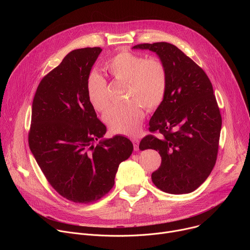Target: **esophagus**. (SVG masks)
Returning <instances> with one entry per match:
<instances>
[{
  "mask_svg": "<svg viewBox=\"0 0 250 250\" xmlns=\"http://www.w3.org/2000/svg\"><path fill=\"white\" fill-rule=\"evenodd\" d=\"M131 141H132V144H133V148H134V150H138L139 140H138L137 138H133V139H131Z\"/></svg>",
  "mask_w": 250,
  "mask_h": 250,
  "instance_id": "1",
  "label": "esophagus"
}]
</instances>
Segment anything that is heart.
Listing matches in <instances>:
<instances>
[{"label":"heart","instance_id":"obj_1","mask_svg":"<svg viewBox=\"0 0 250 250\" xmlns=\"http://www.w3.org/2000/svg\"><path fill=\"white\" fill-rule=\"evenodd\" d=\"M104 69L114 80L126 84L128 101L123 105H114L104 115V121L116 132L133 135L144 121L145 112L159 106L166 96L168 73L164 62L149 57L123 51L104 64ZM106 81L98 73H92L86 83L87 97L93 108L104 112L110 104Z\"/></svg>","mask_w":250,"mask_h":250}]
</instances>
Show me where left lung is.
<instances>
[{
  "label": "left lung",
  "instance_id": "1",
  "mask_svg": "<svg viewBox=\"0 0 250 250\" xmlns=\"http://www.w3.org/2000/svg\"><path fill=\"white\" fill-rule=\"evenodd\" d=\"M133 48L156 52L168 73L162 104L149 122L139 148L155 149L161 165L151 175L153 184L169 194H187L200 187L216 164L222 116L205 71L182 50L168 42L141 43Z\"/></svg>",
  "mask_w": 250,
  "mask_h": 250
}]
</instances>
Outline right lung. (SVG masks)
I'll list each match as a JSON object with an SVG mask.
<instances>
[{
    "label": "right lung",
    "mask_w": 250,
    "mask_h": 250,
    "mask_svg": "<svg viewBox=\"0 0 250 250\" xmlns=\"http://www.w3.org/2000/svg\"><path fill=\"white\" fill-rule=\"evenodd\" d=\"M101 51L86 47L69 52L42 79L32 102L29 148L51 187L76 204L108 194L120 163L133 149L122 135L94 146L106 128L88 100L86 83Z\"/></svg>",
    "instance_id": "add662e5"
}]
</instances>
